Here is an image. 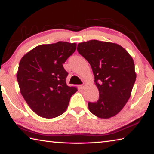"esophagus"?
Masks as SVG:
<instances>
[{
  "instance_id": "esophagus-1",
  "label": "esophagus",
  "mask_w": 154,
  "mask_h": 154,
  "mask_svg": "<svg viewBox=\"0 0 154 154\" xmlns=\"http://www.w3.org/2000/svg\"><path fill=\"white\" fill-rule=\"evenodd\" d=\"M84 85H79V88H80V89H82V90H83V88H84Z\"/></svg>"
}]
</instances>
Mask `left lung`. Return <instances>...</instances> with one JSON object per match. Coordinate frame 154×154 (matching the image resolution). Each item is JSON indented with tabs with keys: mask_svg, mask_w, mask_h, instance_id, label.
Masks as SVG:
<instances>
[{
	"mask_svg": "<svg viewBox=\"0 0 154 154\" xmlns=\"http://www.w3.org/2000/svg\"><path fill=\"white\" fill-rule=\"evenodd\" d=\"M77 51L90 63L99 91L98 100L88 103V109L99 118H112L131 95L137 77L133 59L118 44L98 40L79 43Z\"/></svg>",
	"mask_w": 154,
	"mask_h": 154,
	"instance_id": "left-lung-1",
	"label": "left lung"
}]
</instances>
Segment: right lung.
I'll use <instances>...</instances> for the list:
<instances>
[{
  "label": "right lung",
  "instance_id": "1",
  "mask_svg": "<svg viewBox=\"0 0 154 154\" xmlns=\"http://www.w3.org/2000/svg\"><path fill=\"white\" fill-rule=\"evenodd\" d=\"M77 44L65 41L43 44L27 52L17 72L20 91L30 108L44 118H54L66 111L77 91L66 85L63 64L76 50Z\"/></svg>",
  "mask_w": 154,
  "mask_h": 154
}]
</instances>
